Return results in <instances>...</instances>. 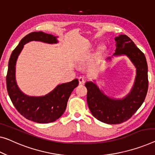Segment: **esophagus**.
<instances>
[{
	"label": "esophagus",
	"mask_w": 155,
	"mask_h": 155,
	"mask_svg": "<svg viewBox=\"0 0 155 155\" xmlns=\"http://www.w3.org/2000/svg\"><path fill=\"white\" fill-rule=\"evenodd\" d=\"M78 81H79L80 84H84L85 82V80L84 77H78Z\"/></svg>",
	"instance_id": "1"
}]
</instances>
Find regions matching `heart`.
<instances>
[{"mask_svg": "<svg viewBox=\"0 0 155 155\" xmlns=\"http://www.w3.org/2000/svg\"><path fill=\"white\" fill-rule=\"evenodd\" d=\"M100 50L101 51H102L104 50V46H102V45L100 46Z\"/></svg>", "mask_w": 155, "mask_h": 155, "instance_id": "heart-1", "label": "heart"}]
</instances>
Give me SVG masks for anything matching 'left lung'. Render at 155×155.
Here are the masks:
<instances>
[{
    "mask_svg": "<svg viewBox=\"0 0 155 155\" xmlns=\"http://www.w3.org/2000/svg\"><path fill=\"white\" fill-rule=\"evenodd\" d=\"M115 50L107 60L126 56L136 68L133 86L122 98L108 96L94 81H87V102L91 114L99 120L109 124L122 123L137 112L143 103L148 89L147 64L143 53L125 35L115 38Z\"/></svg>",
    "mask_w": 155,
    "mask_h": 155,
    "instance_id": "1",
    "label": "left lung"
}]
</instances>
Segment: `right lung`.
I'll return each instance as SVG.
<instances>
[{"mask_svg": "<svg viewBox=\"0 0 155 155\" xmlns=\"http://www.w3.org/2000/svg\"><path fill=\"white\" fill-rule=\"evenodd\" d=\"M58 36L33 32L25 36L12 53L9 60L6 77L8 92L12 102L23 116L38 123L54 122L64 114L68 101L73 90L78 85L77 78L70 82L58 84L53 91L43 96H29L21 91L16 80V64L24 45L31 41L47 44L58 43Z\"/></svg>", "mask_w": 155, "mask_h": 155, "instance_id": "obj_1", "label": "right lung"}]
</instances>
